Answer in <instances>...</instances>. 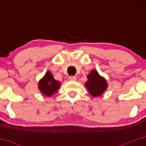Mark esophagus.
Segmentation results:
<instances>
[{
	"mask_svg": "<svg viewBox=\"0 0 146 146\" xmlns=\"http://www.w3.org/2000/svg\"><path fill=\"white\" fill-rule=\"evenodd\" d=\"M68 79L70 81H75V80H76V76H70L68 78Z\"/></svg>",
	"mask_w": 146,
	"mask_h": 146,
	"instance_id": "esophagus-1",
	"label": "esophagus"
}]
</instances>
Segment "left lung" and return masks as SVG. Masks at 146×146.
Listing matches in <instances>:
<instances>
[{
    "mask_svg": "<svg viewBox=\"0 0 146 146\" xmlns=\"http://www.w3.org/2000/svg\"><path fill=\"white\" fill-rule=\"evenodd\" d=\"M87 80L85 83V88L90 95L94 98L100 97L107 90L108 83L104 77L101 76L95 69H92L87 76Z\"/></svg>",
    "mask_w": 146,
    "mask_h": 146,
    "instance_id": "left-lung-1",
    "label": "left lung"
}]
</instances>
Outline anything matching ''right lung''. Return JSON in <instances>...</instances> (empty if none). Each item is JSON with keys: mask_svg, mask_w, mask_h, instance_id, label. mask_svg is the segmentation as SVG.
Returning a JSON list of instances; mask_svg holds the SVG:
<instances>
[{"mask_svg": "<svg viewBox=\"0 0 146 146\" xmlns=\"http://www.w3.org/2000/svg\"><path fill=\"white\" fill-rule=\"evenodd\" d=\"M61 86V82L55 80L50 71H47L38 82V88L44 96L51 97L58 92Z\"/></svg>", "mask_w": 146, "mask_h": 146, "instance_id": "1", "label": "right lung"}]
</instances>
